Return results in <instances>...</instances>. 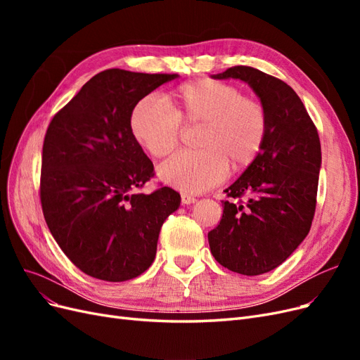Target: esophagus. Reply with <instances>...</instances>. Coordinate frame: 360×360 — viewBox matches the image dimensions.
<instances>
[{"label": "esophagus", "mask_w": 360, "mask_h": 360, "mask_svg": "<svg viewBox=\"0 0 360 360\" xmlns=\"http://www.w3.org/2000/svg\"><path fill=\"white\" fill-rule=\"evenodd\" d=\"M195 201H197V200H195L193 197H191V195L181 193V202H183V204H193Z\"/></svg>", "instance_id": "34e87169"}]
</instances>
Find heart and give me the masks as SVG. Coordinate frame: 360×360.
I'll return each mask as SVG.
<instances>
[{"label": "heart", "mask_w": 360, "mask_h": 360, "mask_svg": "<svg viewBox=\"0 0 360 360\" xmlns=\"http://www.w3.org/2000/svg\"><path fill=\"white\" fill-rule=\"evenodd\" d=\"M181 122L204 123L200 150L179 151L158 168L159 179L183 192L201 193L219 184L233 167L249 165L267 135V112L234 85L201 79L172 93V108L146 97L134 108L129 127L136 143L155 158L179 144Z\"/></svg>", "instance_id": "obj_1"}]
</instances>
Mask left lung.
Instances as JSON below:
<instances>
[{
	"label": "left lung",
	"mask_w": 360,
	"mask_h": 360,
	"mask_svg": "<svg viewBox=\"0 0 360 360\" xmlns=\"http://www.w3.org/2000/svg\"><path fill=\"white\" fill-rule=\"evenodd\" d=\"M212 78L246 82L267 112L264 144L225 189L230 201H222V219L209 233L217 263L257 276L284 263L311 230L321 167L320 138L300 97L284 81L248 66H234Z\"/></svg>",
	"instance_id": "obj_1"
}]
</instances>
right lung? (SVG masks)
<instances>
[{
  "label": "right lung",
  "instance_id": "1",
  "mask_svg": "<svg viewBox=\"0 0 360 360\" xmlns=\"http://www.w3.org/2000/svg\"><path fill=\"white\" fill-rule=\"evenodd\" d=\"M172 73L108 69L53 115L43 141L40 201L49 231L91 278L134 279L156 257L162 224L180 193L163 186L138 193L153 174L129 127L136 103Z\"/></svg>",
  "mask_w": 360,
  "mask_h": 360
}]
</instances>
